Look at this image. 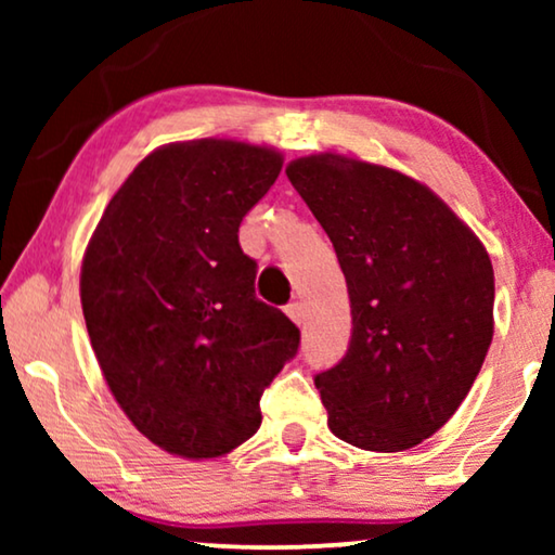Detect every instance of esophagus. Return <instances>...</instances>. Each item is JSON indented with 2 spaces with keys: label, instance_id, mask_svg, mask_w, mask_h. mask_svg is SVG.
Segmentation results:
<instances>
[{
  "label": "esophagus",
  "instance_id": "34e87169",
  "mask_svg": "<svg viewBox=\"0 0 555 555\" xmlns=\"http://www.w3.org/2000/svg\"><path fill=\"white\" fill-rule=\"evenodd\" d=\"M285 313L291 315V321L293 323H302V318H306V308H302V302H298V300H293L291 306H285Z\"/></svg>",
  "mask_w": 555,
  "mask_h": 555
}]
</instances>
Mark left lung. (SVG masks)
<instances>
[{
  "label": "left lung",
  "instance_id": "left-lung-1",
  "mask_svg": "<svg viewBox=\"0 0 555 555\" xmlns=\"http://www.w3.org/2000/svg\"><path fill=\"white\" fill-rule=\"evenodd\" d=\"M338 255L351 340L313 382L328 427L371 452L435 435L473 389L492 340L488 249L420 181L318 154L285 169Z\"/></svg>",
  "mask_w": 555,
  "mask_h": 555
}]
</instances>
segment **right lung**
I'll return each mask as SVG.
<instances>
[{
  "instance_id": "obj_1",
  "label": "right lung",
  "mask_w": 555,
  "mask_h": 555,
  "mask_svg": "<svg viewBox=\"0 0 555 555\" xmlns=\"http://www.w3.org/2000/svg\"><path fill=\"white\" fill-rule=\"evenodd\" d=\"M283 156L240 141L169 143L105 207L80 272L95 359L133 427L189 460L260 429V397L300 348L283 310L257 300L242 217Z\"/></svg>"
}]
</instances>
